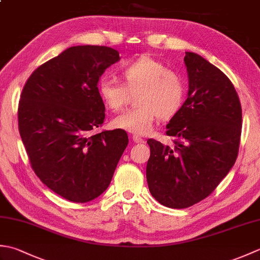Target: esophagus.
Returning <instances> with one entry per match:
<instances>
[{
    "label": "esophagus",
    "instance_id": "34e87169",
    "mask_svg": "<svg viewBox=\"0 0 260 260\" xmlns=\"http://www.w3.org/2000/svg\"><path fill=\"white\" fill-rule=\"evenodd\" d=\"M133 141H134L135 143H144V142H145V140H143L142 137L137 136V135H133Z\"/></svg>",
    "mask_w": 260,
    "mask_h": 260
}]
</instances>
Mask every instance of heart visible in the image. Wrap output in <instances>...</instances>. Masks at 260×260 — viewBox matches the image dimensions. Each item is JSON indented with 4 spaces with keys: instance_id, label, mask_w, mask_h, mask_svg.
Returning <instances> with one entry per match:
<instances>
[{
    "instance_id": "obj_1",
    "label": "heart",
    "mask_w": 260,
    "mask_h": 260,
    "mask_svg": "<svg viewBox=\"0 0 260 260\" xmlns=\"http://www.w3.org/2000/svg\"><path fill=\"white\" fill-rule=\"evenodd\" d=\"M122 82L112 76L98 80V93L103 103L113 112H119L129 101V92H137L134 109L118 115L113 120L116 128L132 134L150 133L157 116L169 119L180 112L184 103V84L181 77L168 69L162 61L150 56H141L120 67Z\"/></svg>"
}]
</instances>
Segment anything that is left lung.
<instances>
[{
    "instance_id": "8db88e82",
    "label": "left lung",
    "mask_w": 260,
    "mask_h": 260,
    "mask_svg": "<svg viewBox=\"0 0 260 260\" xmlns=\"http://www.w3.org/2000/svg\"><path fill=\"white\" fill-rule=\"evenodd\" d=\"M189 91L167 125L174 147L150 139L146 180L151 194L165 207L184 209L206 199L238 156L241 105L233 82L194 52H185Z\"/></svg>"
}]
</instances>
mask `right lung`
<instances>
[{
	"label": "right lung",
	"mask_w": 260,
	"mask_h": 260,
	"mask_svg": "<svg viewBox=\"0 0 260 260\" xmlns=\"http://www.w3.org/2000/svg\"><path fill=\"white\" fill-rule=\"evenodd\" d=\"M119 59L113 48L70 47L33 71L22 90L19 131L31 167L69 201L101 196L128 144L124 129L92 133L105 119L98 80Z\"/></svg>",
	"instance_id": "obj_1"
}]
</instances>
